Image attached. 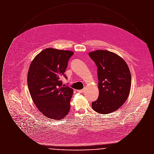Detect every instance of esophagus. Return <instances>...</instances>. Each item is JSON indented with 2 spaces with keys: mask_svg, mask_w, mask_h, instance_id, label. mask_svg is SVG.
<instances>
[{
  "mask_svg": "<svg viewBox=\"0 0 154 154\" xmlns=\"http://www.w3.org/2000/svg\"><path fill=\"white\" fill-rule=\"evenodd\" d=\"M77 91L79 93L82 94V93H83V92L85 91V89H81V90H77Z\"/></svg>",
  "mask_w": 154,
  "mask_h": 154,
  "instance_id": "esophagus-1",
  "label": "esophagus"
}]
</instances>
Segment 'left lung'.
<instances>
[{
	"mask_svg": "<svg viewBox=\"0 0 154 154\" xmlns=\"http://www.w3.org/2000/svg\"><path fill=\"white\" fill-rule=\"evenodd\" d=\"M97 67V99L92 103L96 112L107 114L121 107L129 95L131 74L127 63L116 53L107 50L89 52Z\"/></svg>",
	"mask_w": 154,
	"mask_h": 154,
	"instance_id": "8db88e82",
	"label": "left lung"
}]
</instances>
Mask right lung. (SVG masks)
Here are the masks:
<instances>
[{"mask_svg": "<svg viewBox=\"0 0 154 154\" xmlns=\"http://www.w3.org/2000/svg\"><path fill=\"white\" fill-rule=\"evenodd\" d=\"M73 54L48 48L37 54L30 65L27 76L30 94L38 110L48 118L60 120L70 111L73 90L62 87L60 77L66 78L64 73Z\"/></svg>", "mask_w": 154, "mask_h": 154, "instance_id": "obj_1", "label": "right lung"}]
</instances>
